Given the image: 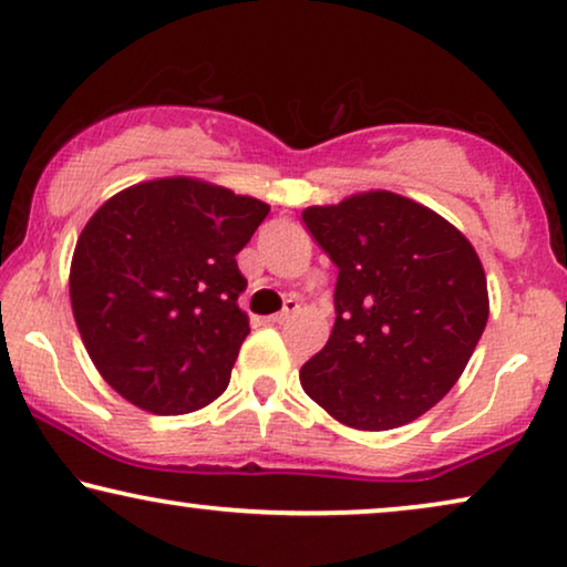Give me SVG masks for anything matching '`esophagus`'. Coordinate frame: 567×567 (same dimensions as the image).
Wrapping results in <instances>:
<instances>
[{
    "label": "esophagus",
    "instance_id": "1",
    "mask_svg": "<svg viewBox=\"0 0 567 567\" xmlns=\"http://www.w3.org/2000/svg\"><path fill=\"white\" fill-rule=\"evenodd\" d=\"M298 308H300V306H298V300H292V298H290V300L285 302V308L280 310V313L269 316L267 321H269V323H285V321H290V318H292L295 313H298Z\"/></svg>",
    "mask_w": 567,
    "mask_h": 567
}]
</instances>
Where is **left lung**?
Returning a JSON list of instances; mask_svg holds the SVG:
<instances>
[{
	"label": "left lung",
	"instance_id": "1",
	"mask_svg": "<svg viewBox=\"0 0 567 567\" xmlns=\"http://www.w3.org/2000/svg\"><path fill=\"white\" fill-rule=\"evenodd\" d=\"M302 220L339 267L337 323L300 385L360 432L411 424L450 393L488 323V285L465 234L411 197L370 189Z\"/></svg>",
	"mask_w": 567,
	"mask_h": 567
}]
</instances>
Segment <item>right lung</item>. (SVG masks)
Segmentation results:
<instances>
[{
  "label": "right lung",
  "mask_w": 567,
  "mask_h": 567,
  "mask_svg": "<svg viewBox=\"0 0 567 567\" xmlns=\"http://www.w3.org/2000/svg\"><path fill=\"white\" fill-rule=\"evenodd\" d=\"M269 205L195 177L110 197L86 220L69 272L86 354L127 403L182 416L213 403L249 333L236 254Z\"/></svg>",
  "instance_id": "right-lung-1"
}]
</instances>
